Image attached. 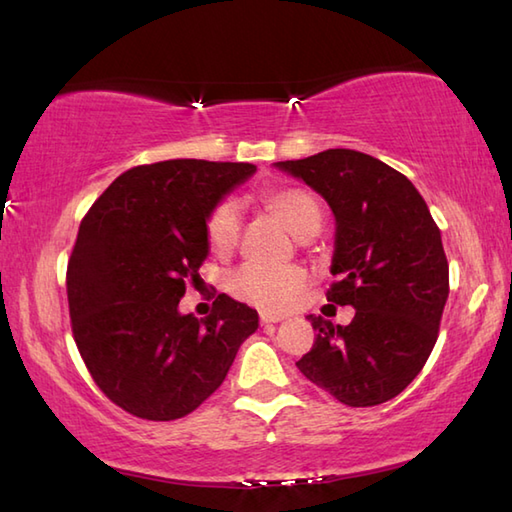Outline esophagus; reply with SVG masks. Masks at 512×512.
<instances>
[{
  "label": "esophagus",
  "mask_w": 512,
  "mask_h": 512,
  "mask_svg": "<svg viewBox=\"0 0 512 512\" xmlns=\"http://www.w3.org/2000/svg\"><path fill=\"white\" fill-rule=\"evenodd\" d=\"M259 321H262V325H273V323H279V321H284L281 317H273V314H262V317H259Z\"/></svg>",
  "instance_id": "esophagus-1"
}]
</instances>
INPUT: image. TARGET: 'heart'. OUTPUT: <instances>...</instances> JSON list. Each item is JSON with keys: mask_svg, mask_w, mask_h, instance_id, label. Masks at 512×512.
I'll return each mask as SVG.
<instances>
[{"mask_svg": "<svg viewBox=\"0 0 512 512\" xmlns=\"http://www.w3.org/2000/svg\"><path fill=\"white\" fill-rule=\"evenodd\" d=\"M262 202L268 213L284 224L288 231L306 239L312 237L321 228L323 209L319 200L306 189L299 187H277L262 193ZM206 244L215 255H228L237 244L239 237V211L235 202L222 200L217 202L206 215L204 222ZM308 275L299 266H281L266 268L257 264H246L237 268L228 277V290L233 295L250 303L264 312H284L299 295L306 290Z\"/></svg>", "mask_w": 512, "mask_h": 512, "instance_id": "b5f03b06", "label": "heart"}]
</instances>
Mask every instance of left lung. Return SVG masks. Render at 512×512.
Masks as SVG:
<instances>
[{
  "instance_id": "8db88e82",
  "label": "left lung",
  "mask_w": 512,
  "mask_h": 512,
  "mask_svg": "<svg viewBox=\"0 0 512 512\" xmlns=\"http://www.w3.org/2000/svg\"><path fill=\"white\" fill-rule=\"evenodd\" d=\"M275 167L330 204L336 281L328 301L356 310L350 325L310 314L317 339L299 372L343 405L387 402L420 374L438 341L449 297L440 228L400 171L361 151L328 149Z\"/></svg>"
}]
</instances>
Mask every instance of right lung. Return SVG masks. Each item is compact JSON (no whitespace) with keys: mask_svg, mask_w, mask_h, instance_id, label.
I'll return each mask as SVG.
<instances>
[{"mask_svg":"<svg viewBox=\"0 0 512 512\" xmlns=\"http://www.w3.org/2000/svg\"><path fill=\"white\" fill-rule=\"evenodd\" d=\"M255 171L191 158L140 165L81 220L65 277L72 334L94 383L132 416L198 409L257 330V310L228 295L206 319L178 310L209 255L206 215Z\"/></svg>","mask_w":512,"mask_h":512,"instance_id":"right-lung-1","label":"right lung"}]
</instances>
